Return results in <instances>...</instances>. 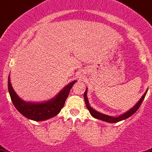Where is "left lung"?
I'll list each match as a JSON object with an SVG mask.
<instances>
[{
    "mask_svg": "<svg viewBox=\"0 0 152 152\" xmlns=\"http://www.w3.org/2000/svg\"><path fill=\"white\" fill-rule=\"evenodd\" d=\"M148 91V89L146 90L145 94L142 95V96L140 99L139 101L130 109L128 111H126V113H123L121 115L118 116V117H111V116H108V115H106V114H104V113H102L100 112L96 111L95 109H94L93 107H91V106L89 104V102H88V96H87V93H88V88H86L85 90V92L84 93V99H85V104H86V107L88 109V110L90 111L91 113V116L94 117V118L96 119H98V120H102V121L104 122H107V123H116L117 122H120L122 121V120H124L126 119L129 118V117L132 116L137 110H138V108L140 107V104H142V101H143L144 98H145V95H146V93Z\"/></svg>",
    "mask_w": 152,
    "mask_h": 152,
    "instance_id": "left-lung-1",
    "label": "left lung"
}]
</instances>
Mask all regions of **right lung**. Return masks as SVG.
<instances>
[{
    "label": "right lung",
    "instance_id": "add662e5",
    "mask_svg": "<svg viewBox=\"0 0 152 152\" xmlns=\"http://www.w3.org/2000/svg\"><path fill=\"white\" fill-rule=\"evenodd\" d=\"M76 82V80L70 82L53 98L41 102H26L20 98L12 86L10 76L8 90L13 104L22 115L34 121H45L55 117L61 111L70 89Z\"/></svg>",
    "mask_w": 152,
    "mask_h": 152
}]
</instances>
